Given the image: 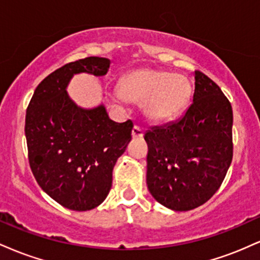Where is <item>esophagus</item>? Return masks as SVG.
I'll list each match as a JSON object with an SVG mask.
<instances>
[{
	"mask_svg": "<svg viewBox=\"0 0 260 260\" xmlns=\"http://www.w3.org/2000/svg\"><path fill=\"white\" fill-rule=\"evenodd\" d=\"M143 136H144V131H143L139 126H134L132 129L133 138H143Z\"/></svg>",
	"mask_w": 260,
	"mask_h": 260,
	"instance_id": "obj_1",
	"label": "esophagus"
}]
</instances>
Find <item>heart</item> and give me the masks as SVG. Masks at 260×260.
<instances>
[{
	"mask_svg": "<svg viewBox=\"0 0 260 260\" xmlns=\"http://www.w3.org/2000/svg\"><path fill=\"white\" fill-rule=\"evenodd\" d=\"M120 94L129 103L142 104L150 121L162 122L183 111L189 99V86L172 73L137 70L121 79Z\"/></svg>",
	"mask_w": 260,
	"mask_h": 260,
	"instance_id": "obj_1",
	"label": "heart"
}]
</instances>
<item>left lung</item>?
Segmentation results:
<instances>
[{"instance_id":"left-lung-1","label":"left lung","mask_w":260,"mask_h":260,"mask_svg":"<svg viewBox=\"0 0 260 260\" xmlns=\"http://www.w3.org/2000/svg\"><path fill=\"white\" fill-rule=\"evenodd\" d=\"M194 79L193 103L184 115L144 136L149 190L176 211L201 207L215 194L234 156L231 104L201 71Z\"/></svg>"}]
</instances>
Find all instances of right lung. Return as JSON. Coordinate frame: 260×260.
<instances>
[{"label":"right lung","mask_w":260,"mask_h":260,"mask_svg":"<svg viewBox=\"0 0 260 260\" xmlns=\"http://www.w3.org/2000/svg\"><path fill=\"white\" fill-rule=\"evenodd\" d=\"M110 63L86 57L62 66L37 86L26 109L32 175L44 192L71 210H91L105 201L113 166L132 139V121L113 122L104 105L78 107L66 91L73 74L105 76Z\"/></svg>","instance_id":"add662e5"}]
</instances>
